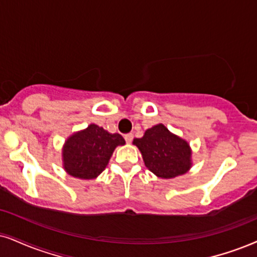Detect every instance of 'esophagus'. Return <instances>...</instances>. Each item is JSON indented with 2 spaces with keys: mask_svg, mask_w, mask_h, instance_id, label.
I'll use <instances>...</instances> for the list:
<instances>
[{
  "mask_svg": "<svg viewBox=\"0 0 257 257\" xmlns=\"http://www.w3.org/2000/svg\"><path fill=\"white\" fill-rule=\"evenodd\" d=\"M133 138H134V136H133L132 133H129V134H125L124 135V140H125L126 144H131V142L133 141Z\"/></svg>",
  "mask_w": 257,
  "mask_h": 257,
  "instance_id": "esophagus-1",
  "label": "esophagus"
}]
</instances>
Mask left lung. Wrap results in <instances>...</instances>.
Segmentation results:
<instances>
[{"mask_svg": "<svg viewBox=\"0 0 257 257\" xmlns=\"http://www.w3.org/2000/svg\"><path fill=\"white\" fill-rule=\"evenodd\" d=\"M141 152L146 167L162 179H172L185 174L192 166L190 145L172 134L164 124L146 131L141 139L133 141Z\"/></svg>", "mask_w": 257, "mask_h": 257, "instance_id": "obj_1", "label": "left lung"}]
</instances>
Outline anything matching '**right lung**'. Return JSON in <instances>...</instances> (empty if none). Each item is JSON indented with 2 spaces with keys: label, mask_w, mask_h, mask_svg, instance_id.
Segmentation results:
<instances>
[{
  "label": "right lung",
  "mask_w": 257,
  "mask_h": 257,
  "mask_svg": "<svg viewBox=\"0 0 257 257\" xmlns=\"http://www.w3.org/2000/svg\"><path fill=\"white\" fill-rule=\"evenodd\" d=\"M124 144L119 134H110L102 126L90 124L65 141L64 170L74 178L95 179L105 170L115 148Z\"/></svg>",
  "instance_id": "add662e5"
}]
</instances>
